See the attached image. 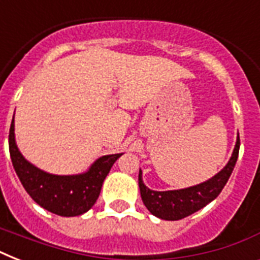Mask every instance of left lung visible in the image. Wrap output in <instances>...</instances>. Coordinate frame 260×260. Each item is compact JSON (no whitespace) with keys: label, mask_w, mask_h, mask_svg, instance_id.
Here are the masks:
<instances>
[{"label":"left lung","mask_w":260,"mask_h":260,"mask_svg":"<svg viewBox=\"0 0 260 260\" xmlns=\"http://www.w3.org/2000/svg\"><path fill=\"white\" fill-rule=\"evenodd\" d=\"M239 148H240V139L238 136L236 146L226 166L208 181L202 182L200 185L190 186L186 189L167 190V191H156V190L148 189L143 183L142 170H140L139 171V187H140L143 204L154 216L162 220H169V221L181 220L202 209L204 206L213 201L224 189L238 160Z\"/></svg>","instance_id":"1"}]
</instances>
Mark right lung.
<instances>
[{
	"mask_svg": "<svg viewBox=\"0 0 260 260\" xmlns=\"http://www.w3.org/2000/svg\"><path fill=\"white\" fill-rule=\"evenodd\" d=\"M9 152L14 171L26 193L42 208L63 217L83 214L95 204L106 175L122 155L101 156L86 173L77 175L46 173L28 162L18 151L14 139V116L9 131Z\"/></svg>",
	"mask_w": 260,
	"mask_h": 260,
	"instance_id": "1",
	"label": "right lung"
}]
</instances>
